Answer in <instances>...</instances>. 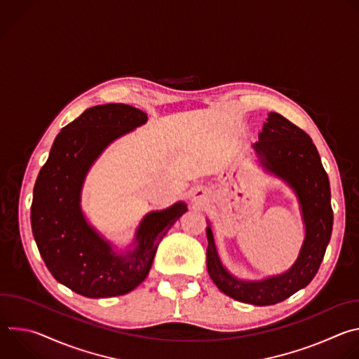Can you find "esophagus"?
I'll return each mask as SVG.
<instances>
[{"label": "esophagus", "instance_id": "esophagus-1", "mask_svg": "<svg viewBox=\"0 0 359 359\" xmlns=\"http://www.w3.org/2000/svg\"><path fill=\"white\" fill-rule=\"evenodd\" d=\"M191 197H193V200L200 201V200L204 197V193H203L201 190H194V191H193V194H191Z\"/></svg>", "mask_w": 359, "mask_h": 359}]
</instances>
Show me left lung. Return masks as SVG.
<instances>
[{
    "label": "left lung",
    "mask_w": 359,
    "mask_h": 359,
    "mask_svg": "<svg viewBox=\"0 0 359 359\" xmlns=\"http://www.w3.org/2000/svg\"><path fill=\"white\" fill-rule=\"evenodd\" d=\"M263 166L295 190L305 223V240L294 266L284 274L263 281H241L220 263L212 229L208 227V271L226 295L252 305H273L291 297L316 277L332 233L331 189L318 150L301 128L270 114L254 144Z\"/></svg>",
    "instance_id": "obj_1"
}]
</instances>
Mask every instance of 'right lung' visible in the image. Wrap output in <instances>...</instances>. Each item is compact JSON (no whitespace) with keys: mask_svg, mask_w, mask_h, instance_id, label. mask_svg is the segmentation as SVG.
<instances>
[{"mask_svg":"<svg viewBox=\"0 0 359 359\" xmlns=\"http://www.w3.org/2000/svg\"><path fill=\"white\" fill-rule=\"evenodd\" d=\"M147 115L123 104L86 109L55 137L39 170L31 204V226L41 257L57 281L89 298L123 295L149 274L159 243L187 212L176 203L149 213L136 233V248L116 254L85 222L79 194L83 177L112 140L143 125Z\"/></svg>","mask_w":359,"mask_h":359,"instance_id":"add662e5","label":"right lung"}]
</instances>
